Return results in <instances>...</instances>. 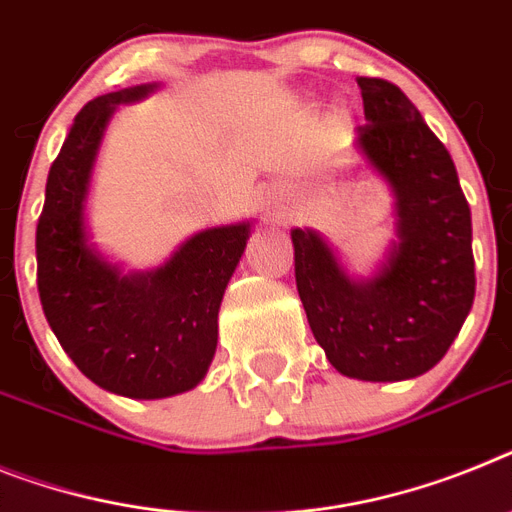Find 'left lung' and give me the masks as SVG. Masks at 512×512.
<instances>
[{
    "mask_svg": "<svg viewBox=\"0 0 512 512\" xmlns=\"http://www.w3.org/2000/svg\"><path fill=\"white\" fill-rule=\"evenodd\" d=\"M356 148L395 197V242L356 281L317 231L294 229V273L315 341L346 377H419L448 354L476 291L471 210L448 148L398 85L356 77Z\"/></svg>",
    "mask_w": 512,
    "mask_h": 512,
    "instance_id": "obj_1",
    "label": "left lung"
}]
</instances>
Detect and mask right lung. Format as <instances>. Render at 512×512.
Masks as SVG:
<instances>
[{
    "mask_svg": "<svg viewBox=\"0 0 512 512\" xmlns=\"http://www.w3.org/2000/svg\"><path fill=\"white\" fill-rule=\"evenodd\" d=\"M156 85L85 103L46 179L36 229L38 296L62 349L98 388L127 398L192 390L218 343V309L249 239V221L190 236L156 270L127 273L88 242L85 200L111 114Z\"/></svg>",
    "mask_w": 512,
    "mask_h": 512,
    "instance_id": "1",
    "label": "right lung"
}]
</instances>
